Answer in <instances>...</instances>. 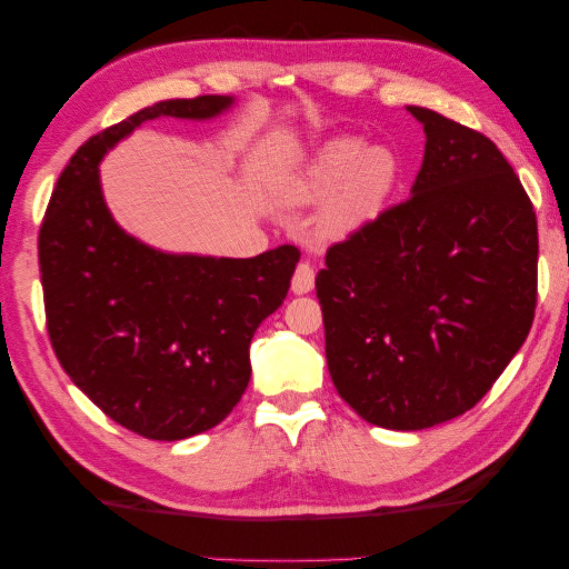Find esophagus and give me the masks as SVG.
<instances>
[{
    "label": "esophagus",
    "mask_w": 569,
    "mask_h": 569,
    "mask_svg": "<svg viewBox=\"0 0 569 569\" xmlns=\"http://www.w3.org/2000/svg\"><path fill=\"white\" fill-rule=\"evenodd\" d=\"M315 287V269L312 264L300 262L295 269V277H292V292L295 295H307Z\"/></svg>",
    "instance_id": "1"
}]
</instances>
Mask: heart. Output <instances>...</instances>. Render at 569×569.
I'll list each match as a JSON object with an SVG mask.
<instances>
[{
  "label": "heart",
  "instance_id": "b5f03b06",
  "mask_svg": "<svg viewBox=\"0 0 569 569\" xmlns=\"http://www.w3.org/2000/svg\"><path fill=\"white\" fill-rule=\"evenodd\" d=\"M400 176L393 148L362 146L356 136H335L292 169L272 176L269 199L277 207H312L322 198L318 234L348 239L383 213Z\"/></svg>",
  "mask_w": 569,
  "mask_h": 569
}]
</instances>
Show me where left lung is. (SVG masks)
I'll return each instance as SVG.
<instances>
[{"label": "left lung", "mask_w": 569, "mask_h": 569, "mask_svg": "<svg viewBox=\"0 0 569 569\" xmlns=\"http://www.w3.org/2000/svg\"><path fill=\"white\" fill-rule=\"evenodd\" d=\"M426 133L411 197L332 244L315 287L340 398L372 426L467 413L527 340L537 217L487 136L408 106Z\"/></svg>", "instance_id": "8db88e82"}]
</instances>
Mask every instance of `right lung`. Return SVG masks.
I'll return each mask as SVG.
<instances>
[{
	"mask_svg": "<svg viewBox=\"0 0 569 569\" xmlns=\"http://www.w3.org/2000/svg\"><path fill=\"white\" fill-rule=\"evenodd\" d=\"M231 96L161 100L88 138L54 186L40 277L54 356L102 413L153 441H181L231 413L249 386V342L284 302L300 249L251 259L169 254L118 227L98 166L146 120H209Z\"/></svg>",
	"mask_w": 569,
	"mask_h": 569,
	"instance_id": "1",
	"label": "right lung"
}]
</instances>
